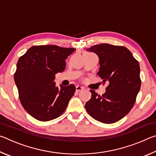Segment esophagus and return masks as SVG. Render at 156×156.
Masks as SVG:
<instances>
[{
    "instance_id": "obj_1",
    "label": "esophagus",
    "mask_w": 156,
    "mask_h": 156,
    "mask_svg": "<svg viewBox=\"0 0 156 156\" xmlns=\"http://www.w3.org/2000/svg\"><path fill=\"white\" fill-rule=\"evenodd\" d=\"M83 89H84L83 87H81V86H79V85L76 87V91H77V92H79V91H83Z\"/></svg>"
}]
</instances>
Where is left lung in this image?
<instances>
[{
	"label": "left lung",
	"instance_id": "8db88e82",
	"mask_svg": "<svg viewBox=\"0 0 156 156\" xmlns=\"http://www.w3.org/2000/svg\"><path fill=\"white\" fill-rule=\"evenodd\" d=\"M99 58L98 72L102 83L107 82L102 96L91 90V98L85 104L87 112L99 122L112 124L122 119L135 104L140 89L139 62L122 46L102 43L87 49Z\"/></svg>",
	"mask_w": 156,
	"mask_h": 156
}]
</instances>
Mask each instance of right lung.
<instances>
[{
	"label": "right lung",
	"mask_w": 156,
	"mask_h": 156,
	"mask_svg": "<svg viewBox=\"0 0 156 156\" xmlns=\"http://www.w3.org/2000/svg\"><path fill=\"white\" fill-rule=\"evenodd\" d=\"M74 48L54 44L33 46L18 59L14 81L23 107L36 120L49 121L65 112L75 93L73 84L67 87L54 82L55 75L62 72L65 60Z\"/></svg>",
	"instance_id": "add662e5"
}]
</instances>
